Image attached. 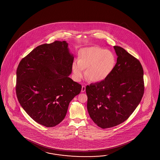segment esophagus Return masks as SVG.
Returning <instances> with one entry per match:
<instances>
[{
    "label": "esophagus",
    "instance_id": "obj_1",
    "mask_svg": "<svg viewBox=\"0 0 160 160\" xmlns=\"http://www.w3.org/2000/svg\"><path fill=\"white\" fill-rule=\"evenodd\" d=\"M85 90H86V87H85V86H84V85H83V86H82V92H85Z\"/></svg>",
    "mask_w": 160,
    "mask_h": 160
}]
</instances>
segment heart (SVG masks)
<instances>
[{
    "label": "heart",
    "instance_id": "b5f03b06",
    "mask_svg": "<svg viewBox=\"0 0 160 160\" xmlns=\"http://www.w3.org/2000/svg\"><path fill=\"white\" fill-rule=\"evenodd\" d=\"M116 57L112 51L98 47L85 48L79 51L78 61L72 63L73 78L79 81L86 69L85 77L90 81H103L112 72Z\"/></svg>",
    "mask_w": 160,
    "mask_h": 160
}]
</instances>
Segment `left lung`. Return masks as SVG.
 I'll list each match as a JSON object with an SVG mask.
<instances>
[{"label": "left lung", "mask_w": 160, "mask_h": 160, "mask_svg": "<svg viewBox=\"0 0 160 160\" xmlns=\"http://www.w3.org/2000/svg\"><path fill=\"white\" fill-rule=\"evenodd\" d=\"M114 48L118 58L112 72L103 81L86 88L88 114L102 129L128 119L144 93L143 70L139 60L121 47Z\"/></svg>", "instance_id": "obj_1"}]
</instances>
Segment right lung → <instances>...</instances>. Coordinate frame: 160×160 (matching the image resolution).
<instances>
[{"label":"right lung","mask_w":160,"mask_h":160,"mask_svg":"<svg viewBox=\"0 0 160 160\" xmlns=\"http://www.w3.org/2000/svg\"><path fill=\"white\" fill-rule=\"evenodd\" d=\"M66 41L38 46L19 62L16 94L22 107L35 122L54 127L64 119L69 103L82 86L68 77L74 57Z\"/></svg>","instance_id":"right-lung-1"}]
</instances>
